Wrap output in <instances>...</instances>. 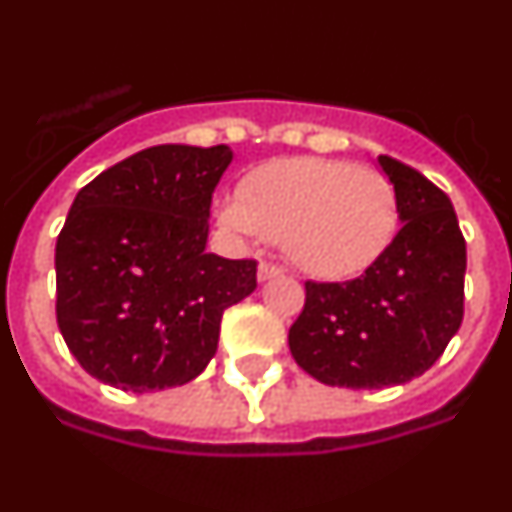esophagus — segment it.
Wrapping results in <instances>:
<instances>
[{
  "mask_svg": "<svg viewBox=\"0 0 512 512\" xmlns=\"http://www.w3.org/2000/svg\"><path fill=\"white\" fill-rule=\"evenodd\" d=\"M281 276V268L273 263H260L257 265V281H270V278Z\"/></svg>",
  "mask_w": 512,
  "mask_h": 512,
  "instance_id": "1",
  "label": "esophagus"
}]
</instances>
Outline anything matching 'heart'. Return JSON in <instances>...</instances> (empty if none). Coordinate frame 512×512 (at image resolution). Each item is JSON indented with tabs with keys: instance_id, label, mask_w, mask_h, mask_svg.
<instances>
[{
	"instance_id": "obj_1",
	"label": "heart",
	"mask_w": 512,
	"mask_h": 512,
	"mask_svg": "<svg viewBox=\"0 0 512 512\" xmlns=\"http://www.w3.org/2000/svg\"><path fill=\"white\" fill-rule=\"evenodd\" d=\"M234 234L268 236L299 270L325 281L354 278L390 247L401 208L388 176L351 161L291 156L263 163L221 205Z\"/></svg>"
}]
</instances>
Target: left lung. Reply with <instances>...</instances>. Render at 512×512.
Instances as JSON below:
<instances>
[{
  "label": "left lung",
  "mask_w": 512,
  "mask_h": 512,
  "mask_svg": "<svg viewBox=\"0 0 512 512\" xmlns=\"http://www.w3.org/2000/svg\"><path fill=\"white\" fill-rule=\"evenodd\" d=\"M398 192L401 229L362 276L304 283L289 330L296 364L325 385L377 390L424 375L463 320L466 239L450 197L406 163L377 158Z\"/></svg>",
  "instance_id": "8db88e82"
}]
</instances>
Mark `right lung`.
<instances>
[{"label":"right lung","instance_id":"obj_1","mask_svg":"<svg viewBox=\"0 0 512 512\" xmlns=\"http://www.w3.org/2000/svg\"><path fill=\"white\" fill-rule=\"evenodd\" d=\"M229 145H153L77 192L59 231L57 322L80 367L132 393L195 380L223 309L257 289L255 260L205 252Z\"/></svg>","mask_w":512,"mask_h":512}]
</instances>
